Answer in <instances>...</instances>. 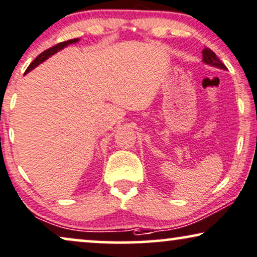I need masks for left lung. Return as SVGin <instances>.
I'll return each mask as SVG.
<instances>
[{"instance_id": "obj_1", "label": "left lung", "mask_w": 257, "mask_h": 257, "mask_svg": "<svg viewBox=\"0 0 257 257\" xmlns=\"http://www.w3.org/2000/svg\"><path fill=\"white\" fill-rule=\"evenodd\" d=\"M202 56H203L202 61L204 63L209 64V66L221 68V69L227 70V67H225L224 64L221 62L220 59L216 56V54H215L213 50H210L209 48H204V49L202 50Z\"/></svg>"}]
</instances>
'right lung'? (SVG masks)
Wrapping results in <instances>:
<instances>
[{
    "mask_svg": "<svg viewBox=\"0 0 257 257\" xmlns=\"http://www.w3.org/2000/svg\"><path fill=\"white\" fill-rule=\"evenodd\" d=\"M78 41V39H74V40H69V41H64V42H61V43H57L56 46H54V47H51V48H49V49H47V50H44L43 53H41L39 56L36 57L35 60L33 61L32 63L29 64V67L27 68V70H26V73L25 74H27V73H29L30 70H33L34 68L35 67H37L39 66L40 63H42V62H44V61H46L48 57H50L51 55H54V54H56L57 51H60L61 49H63L64 47H67L68 44H73V43H76Z\"/></svg>",
    "mask_w": 257,
    "mask_h": 257,
    "instance_id": "add662e5",
    "label": "right lung"
}]
</instances>
